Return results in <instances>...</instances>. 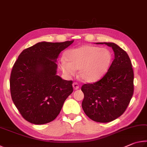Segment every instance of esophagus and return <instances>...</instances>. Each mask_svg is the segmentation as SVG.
I'll list each match as a JSON object with an SVG mask.
<instances>
[{
	"label": "esophagus",
	"mask_w": 147,
	"mask_h": 147,
	"mask_svg": "<svg viewBox=\"0 0 147 147\" xmlns=\"http://www.w3.org/2000/svg\"><path fill=\"white\" fill-rule=\"evenodd\" d=\"M73 89H74V90H76V89H78L79 88L78 84L76 82H74L73 84Z\"/></svg>",
	"instance_id": "obj_1"
}]
</instances>
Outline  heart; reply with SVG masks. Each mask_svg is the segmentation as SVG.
<instances>
[{
	"instance_id": "1",
	"label": "heart",
	"mask_w": 147,
	"mask_h": 147,
	"mask_svg": "<svg viewBox=\"0 0 147 147\" xmlns=\"http://www.w3.org/2000/svg\"><path fill=\"white\" fill-rule=\"evenodd\" d=\"M61 59L59 67L64 74L71 75L78 69V75L83 81L93 82L105 74L112 61L108 49L93 45H83L68 50Z\"/></svg>"
}]
</instances>
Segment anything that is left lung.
Segmentation results:
<instances>
[{
  "label": "left lung",
  "instance_id": "obj_1",
  "mask_svg": "<svg viewBox=\"0 0 147 147\" xmlns=\"http://www.w3.org/2000/svg\"><path fill=\"white\" fill-rule=\"evenodd\" d=\"M105 44L112 48L114 59L100 80L82 86L84 112L91 120L109 123L125 111L134 93V71L128 54L114 43Z\"/></svg>",
  "mask_w": 147,
  "mask_h": 147
}]
</instances>
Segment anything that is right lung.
<instances>
[{
  "instance_id": "1",
  "label": "right lung",
  "mask_w": 147,
  "mask_h": 147,
  "mask_svg": "<svg viewBox=\"0 0 147 147\" xmlns=\"http://www.w3.org/2000/svg\"><path fill=\"white\" fill-rule=\"evenodd\" d=\"M73 41L39 42L24 49L14 63L9 80L11 98L27 121L35 124L53 121L73 93V82L56 74V61Z\"/></svg>"
}]
</instances>
